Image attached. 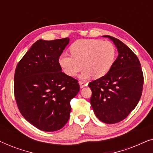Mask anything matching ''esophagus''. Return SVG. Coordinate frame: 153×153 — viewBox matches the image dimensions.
Here are the masks:
<instances>
[{
  "mask_svg": "<svg viewBox=\"0 0 153 153\" xmlns=\"http://www.w3.org/2000/svg\"><path fill=\"white\" fill-rule=\"evenodd\" d=\"M79 85H80V88H84L85 86H86L87 85V83H85V82H83V81H79Z\"/></svg>",
  "mask_w": 153,
  "mask_h": 153,
  "instance_id": "esophagus-1",
  "label": "esophagus"
}]
</instances>
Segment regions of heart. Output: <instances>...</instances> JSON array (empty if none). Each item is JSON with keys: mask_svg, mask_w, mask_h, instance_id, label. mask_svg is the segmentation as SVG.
Masks as SVG:
<instances>
[{"mask_svg": "<svg viewBox=\"0 0 153 153\" xmlns=\"http://www.w3.org/2000/svg\"><path fill=\"white\" fill-rule=\"evenodd\" d=\"M70 51L72 56L62 54L58 62L69 76H74L83 66L84 70L79 76L81 80L93 76L96 79L105 76L111 69L116 56V48L111 42L97 39L75 41L70 46Z\"/></svg>", "mask_w": 153, "mask_h": 153, "instance_id": "b5f03b06", "label": "heart"}]
</instances>
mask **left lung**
<instances>
[{
  "mask_svg": "<svg viewBox=\"0 0 153 153\" xmlns=\"http://www.w3.org/2000/svg\"><path fill=\"white\" fill-rule=\"evenodd\" d=\"M117 48L118 58L105 76L90 82L91 104L97 118L106 124L124 120L141 98L143 75L134 52L119 39L104 35Z\"/></svg>",
  "mask_w": 153,
  "mask_h": 153,
  "instance_id": "1",
  "label": "left lung"
}]
</instances>
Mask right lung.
I'll return each instance as SVG.
<instances>
[{
  "label": "right lung",
  "mask_w": 153,
  "mask_h": 153,
  "mask_svg": "<svg viewBox=\"0 0 153 153\" xmlns=\"http://www.w3.org/2000/svg\"><path fill=\"white\" fill-rule=\"evenodd\" d=\"M70 38L39 39L15 70L14 91L21 114L36 128L60 129L70 116V101L78 94V81L62 72L58 59Z\"/></svg>",
  "instance_id": "right-lung-1"
}]
</instances>
